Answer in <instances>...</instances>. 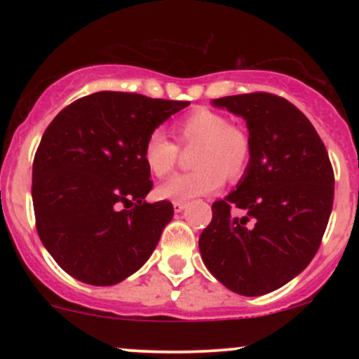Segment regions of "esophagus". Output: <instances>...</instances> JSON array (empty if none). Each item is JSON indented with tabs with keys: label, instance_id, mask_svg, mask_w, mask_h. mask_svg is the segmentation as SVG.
<instances>
[{
	"label": "esophagus",
	"instance_id": "1",
	"mask_svg": "<svg viewBox=\"0 0 359 359\" xmlns=\"http://www.w3.org/2000/svg\"><path fill=\"white\" fill-rule=\"evenodd\" d=\"M185 209V203H182V201H175L174 203V211L175 212H182Z\"/></svg>",
	"mask_w": 359,
	"mask_h": 359
}]
</instances>
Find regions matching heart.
Here are the masks:
<instances>
[{"mask_svg":"<svg viewBox=\"0 0 359 359\" xmlns=\"http://www.w3.org/2000/svg\"><path fill=\"white\" fill-rule=\"evenodd\" d=\"M177 143L160 130L148 135L143 147V160L155 177H165L177 167L180 149L192 150L194 172L170 177L156 189V196L167 201H191L209 196L222 185L241 179L251 158L248 131L229 123L228 116L209 108H197L180 118L174 126Z\"/></svg>","mask_w":359,"mask_h":359,"instance_id":"obj_1","label":"heart"}]
</instances>
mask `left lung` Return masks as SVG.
<instances>
[{
  "label": "left lung",
  "instance_id": "8db88e82",
  "mask_svg": "<svg viewBox=\"0 0 359 359\" xmlns=\"http://www.w3.org/2000/svg\"><path fill=\"white\" fill-rule=\"evenodd\" d=\"M212 104L246 119L251 158L236 191L212 204L201 257L229 290L269 294L319 250L334 201L331 160L312 123L285 97L259 90ZM233 208L245 214L231 217Z\"/></svg>",
  "mask_w": 359,
  "mask_h": 359
}]
</instances>
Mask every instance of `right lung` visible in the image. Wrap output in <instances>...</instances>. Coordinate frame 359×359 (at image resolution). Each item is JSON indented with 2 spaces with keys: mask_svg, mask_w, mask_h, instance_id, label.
Returning <instances> with one entry per match:
<instances>
[{
  "mask_svg": "<svg viewBox=\"0 0 359 359\" xmlns=\"http://www.w3.org/2000/svg\"><path fill=\"white\" fill-rule=\"evenodd\" d=\"M187 101L101 90L71 102L45 130L32 197L40 240L62 270L89 285H114L154 253L174 216L151 191L148 135Z\"/></svg>",
  "mask_w": 359,
  "mask_h": 359,
  "instance_id": "right-lung-1",
  "label": "right lung"
}]
</instances>
